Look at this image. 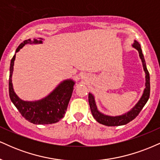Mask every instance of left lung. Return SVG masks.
<instances>
[{
  "label": "left lung",
  "instance_id": "left-lung-1",
  "mask_svg": "<svg viewBox=\"0 0 160 160\" xmlns=\"http://www.w3.org/2000/svg\"><path fill=\"white\" fill-rule=\"evenodd\" d=\"M132 46L138 51V55H139L141 61H142L144 73H145V84H144L145 88L144 89L143 93H142L139 100L138 101V102L130 110L124 114H121V115L116 116L108 115V114L101 112L98 109V108H97L94 96L91 93H89V94H88V102H89L92 115L96 121L102 125L108 126V127H115V126L118 127V126L125 125L129 123V122L132 121L133 119H135L138 116V114H139V112L142 111L144 105L146 104L148 99H149L150 91H151V87H150V75L147 69V66H146L144 55L142 54L141 45L138 41L134 40V42H133V44H132Z\"/></svg>",
  "mask_w": 160,
  "mask_h": 160
}]
</instances>
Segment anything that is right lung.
Returning a JSON list of instances; mask_svg holds the SVG:
<instances>
[{"instance_id":"add662e5","label":"right lung","mask_w":160,"mask_h":160,"mask_svg":"<svg viewBox=\"0 0 160 160\" xmlns=\"http://www.w3.org/2000/svg\"><path fill=\"white\" fill-rule=\"evenodd\" d=\"M42 38L26 39L18 46L16 54L27 44H42ZM16 54L10 62L9 93L11 101L23 117L33 124H51L63 118L74 89L76 82L72 79L62 81L46 97L35 101H25L18 97L13 88L12 76Z\"/></svg>"}]
</instances>
